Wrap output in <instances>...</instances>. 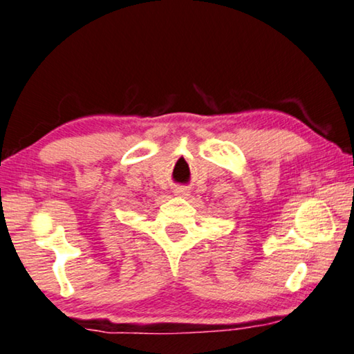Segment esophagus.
<instances>
[{
	"instance_id": "34e87169",
	"label": "esophagus",
	"mask_w": 354,
	"mask_h": 354,
	"mask_svg": "<svg viewBox=\"0 0 354 354\" xmlns=\"http://www.w3.org/2000/svg\"><path fill=\"white\" fill-rule=\"evenodd\" d=\"M175 195H178V197H187L189 190L186 187H183V186L175 187Z\"/></svg>"
}]
</instances>
